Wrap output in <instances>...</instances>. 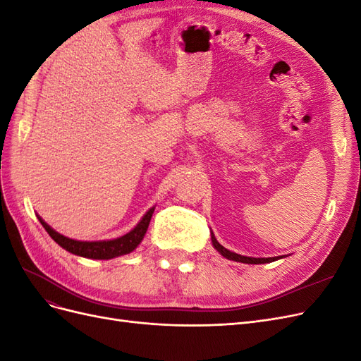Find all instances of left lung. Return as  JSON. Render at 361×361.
Wrapping results in <instances>:
<instances>
[{
	"mask_svg": "<svg viewBox=\"0 0 361 361\" xmlns=\"http://www.w3.org/2000/svg\"><path fill=\"white\" fill-rule=\"evenodd\" d=\"M211 238H212L214 247H215L218 251H220V253H221L224 257H227L228 260L243 262V264H268V262H274V260L280 259V256H279V257H247V256L236 255V253H233V251H228L227 248H224L220 243H218L216 239H215V236H214V233H212Z\"/></svg>",
	"mask_w": 361,
	"mask_h": 361,
	"instance_id": "8db88e82",
	"label": "left lung"
}]
</instances>
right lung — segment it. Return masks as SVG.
Instances as JSON below:
<instances>
[{"label": "right lung", "mask_w": 361, "mask_h": 361, "mask_svg": "<svg viewBox=\"0 0 361 361\" xmlns=\"http://www.w3.org/2000/svg\"><path fill=\"white\" fill-rule=\"evenodd\" d=\"M154 209L155 207L149 209V212H146V215L141 218V221L129 233L120 236L117 239H111V241H93V243L75 241V239L63 236L59 232L54 231V228H51L45 221L42 220L40 216H37V218H39L40 224L45 227V231L49 233V236L54 239V241H56L64 250H68L69 253L76 255V256H82L87 259H111V257L130 253V251L135 250L137 245L143 241V238L147 232L152 214H154Z\"/></svg>", "instance_id": "obj_1"}]
</instances>
